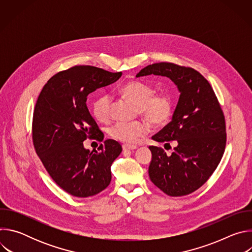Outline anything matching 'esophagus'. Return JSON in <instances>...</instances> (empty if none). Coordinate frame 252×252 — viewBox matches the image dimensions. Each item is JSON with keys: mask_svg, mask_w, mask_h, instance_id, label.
<instances>
[{"mask_svg": "<svg viewBox=\"0 0 252 252\" xmlns=\"http://www.w3.org/2000/svg\"><path fill=\"white\" fill-rule=\"evenodd\" d=\"M136 149V146H133V145H123V150L126 152V151H132V150H135Z\"/></svg>", "mask_w": 252, "mask_h": 252, "instance_id": "esophagus-1", "label": "esophagus"}]
</instances>
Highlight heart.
<instances>
[{
	"instance_id": "b5f03b06",
	"label": "heart",
	"mask_w": 252,
	"mask_h": 252,
	"mask_svg": "<svg viewBox=\"0 0 252 252\" xmlns=\"http://www.w3.org/2000/svg\"><path fill=\"white\" fill-rule=\"evenodd\" d=\"M121 93L130 101L138 106L141 116L154 125L166 124L173 111V101L169 94H155V89L138 81L130 82L121 89ZM112 96L101 94L93 103V114L99 122H105L111 117ZM110 134L117 140L131 143L138 136L145 135L149 131V126L143 122H118L110 129Z\"/></svg>"
}]
</instances>
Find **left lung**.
<instances>
[{"label": "left lung", "instance_id": "8db88e82", "mask_svg": "<svg viewBox=\"0 0 252 252\" xmlns=\"http://www.w3.org/2000/svg\"><path fill=\"white\" fill-rule=\"evenodd\" d=\"M151 75L170 79L181 94L171 122L152 137L167 145L175 140L176 147L170 156L160 148H149V175L167 195H187L204 185L220 162L226 143L224 117L211 86L197 70L157 63L135 77Z\"/></svg>", "mask_w": 252, "mask_h": 252}]
</instances>
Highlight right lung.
<instances>
[{
	"label": "right lung",
	"mask_w": 252,
	"mask_h": 252,
	"mask_svg": "<svg viewBox=\"0 0 252 252\" xmlns=\"http://www.w3.org/2000/svg\"><path fill=\"white\" fill-rule=\"evenodd\" d=\"M122 75L76 65L52 77L35 103L33 147L55 183L71 195H95L112 181V163L123 149L114 139L104 140L98 152L85 149L88 137L103 139L86 102L91 93L114 84Z\"/></svg>",
	"instance_id": "right-lung-1"
}]
</instances>
